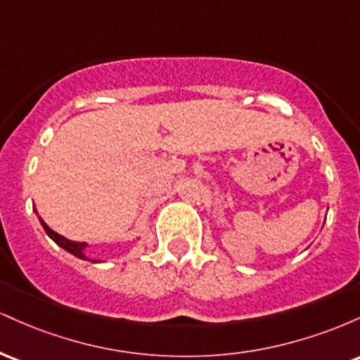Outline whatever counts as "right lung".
<instances>
[{"instance_id": "obj_1", "label": "right lung", "mask_w": 360, "mask_h": 360, "mask_svg": "<svg viewBox=\"0 0 360 360\" xmlns=\"http://www.w3.org/2000/svg\"><path fill=\"white\" fill-rule=\"evenodd\" d=\"M39 220H40V223H42V226H44L45 233H47L49 237H51L52 240L57 243V245L62 247V249H64V250H68L69 254H72L74 257H77V259H82V260H91V262H101V260H93V259H89L88 255L84 254V249H86V247H88V243H84V242H74V240H69V238L62 237V235H59V233H57V232H53V230L51 229V226L47 225V223H45V221L42 220V218H39Z\"/></svg>"}]
</instances>
